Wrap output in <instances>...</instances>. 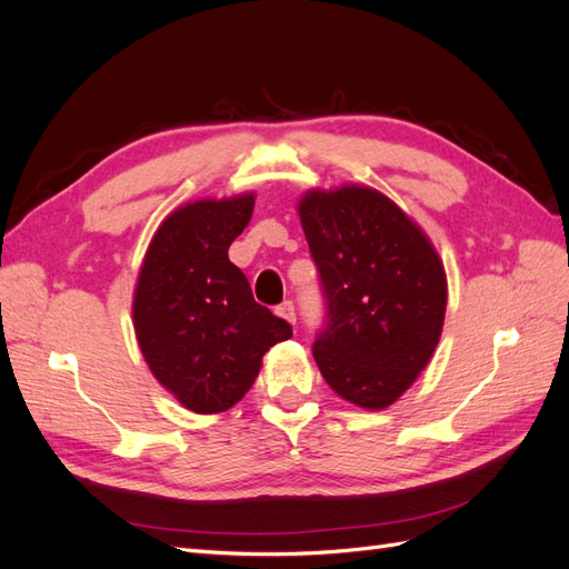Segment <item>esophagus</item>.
<instances>
[{"instance_id":"obj_1","label":"esophagus","mask_w":569,"mask_h":569,"mask_svg":"<svg viewBox=\"0 0 569 569\" xmlns=\"http://www.w3.org/2000/svg\"><path fill=\"white\" fill-rule=\"evenodd\" d=\"M274 313H278L280 318H284L291 325L297 322V311H295V303H291V301H282L278 308H274Z\"/></svg>"}]
</instances>
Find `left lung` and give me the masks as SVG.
<instances>
[{"mask_svg":"<svg viewBox=\"0 0 569 569\" xmlns=\"http://www.w3.org/2000/svg\"><path fill=\"white\" fill-rule=\"evenodd\" d=\"M299 216L325 299L316 363L341 399L387 408L416 382L441 337L439 256L416 222L370 187L308 192Z\"/></svg>","mask_w":569,"mask_h":569,"instance_id":"8db88e82","label":"left lung"}]
</instances>
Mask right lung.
I'll return each instance as SVG.
<instances>
[{
  "label": "right lung",
  "mask_w": 569,
  "mask_h": 569,
  "mask_svg": "<svg viewBox=\"0 0 569 569\" xmlns=\"http://www.w3.org/2000/svg\"><path fill=\"white\" fill-rule=\"evenodd\" d=\"M253 194L201 199L170 213L147 249L134 289V332L153 377L209 416L251 389L263 353L291 325L256 303L228 249L249 226Z\"/></svg>",
  "instance_id": "1"
}]
</instances>
